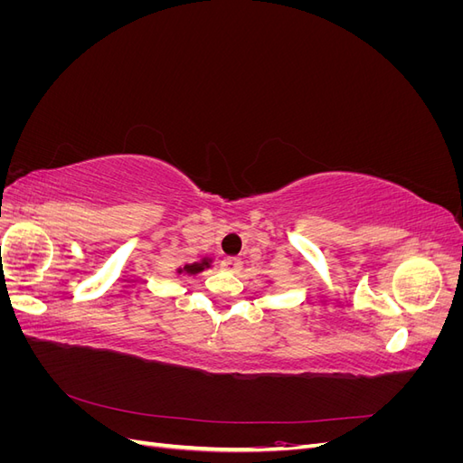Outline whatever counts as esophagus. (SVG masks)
<instances>
[{
    "label": "esophagus",
    "instance_id": "34e87169",
    "mask_svg": "<svg viewBox=\"0 0 463 463\" xmlns=\"http://www.w3.org/2000/svg\"><path fill=\"white\" fill-rule=\"evenodd\" d=\"M243 266V262H241V259H237V257H228V259H223V262H222V269L223 270H228V272H237Z\"/></svg>",
    "mask_w": 463,
    "mask_h": 463
}]
</instances>
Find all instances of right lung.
<instances>
[{"instance_id": "right-lung-1", "label": "right lung", "mask_w": 463, "mask_h": 463, "mask_svg": "<svg viewBox=\"0 0 463 463\" xmlns=\"http://www.w3.org/2000/svg\"><path fill=\"white\" fill-rule=\"evenodd\" d=\"M208 266V260H203V262H193V264H187L185 269H181L179 272H187V274H197V272H201V270H204Z\"/></svg>"}]
</instances>
